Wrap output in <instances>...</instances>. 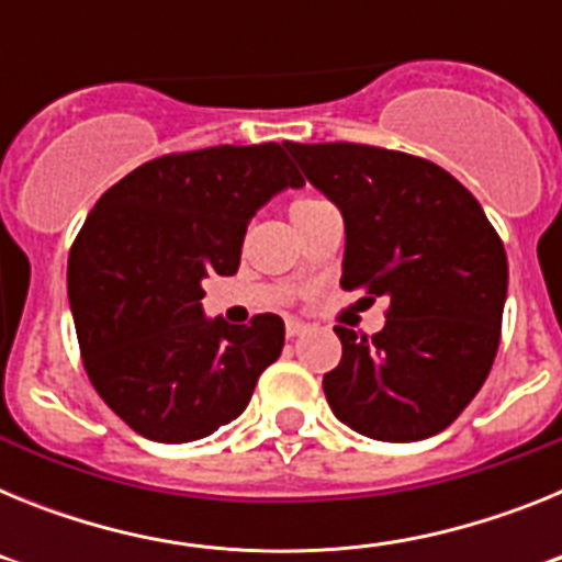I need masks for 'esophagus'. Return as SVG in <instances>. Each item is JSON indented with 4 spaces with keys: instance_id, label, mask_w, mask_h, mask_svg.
I'll use <instances>...</instances> for the list:
<instances>
[{
    "instance_id": "1",
    "label": "esophagus",
    "mask_w": 562,
    "mask_h": 562,
    "mask_svg": "<svg viewBox=\"0 0 562 562\" xmlns=\"http://www.w3.org/2000/svg\"><path fill=\"white\" fill-rule=\"evenodd\" d=\"M304 329H306V326L301 324V321H286V337H290V340H295V337L301 335Z\"/></svg>"
}]
</instances>
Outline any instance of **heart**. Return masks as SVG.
<instances>
[{
	"instance_id": "obj_1",
	"label": "heart",
	"mask_w": 562,
	"mask_h": 562,
	"mask_svg": "<svg viewBox=\"0 0 562 562\" xmlns=\"http://www.w3.org/2000/svg\"><path fill=\"white\" fill-rule=\"evenodd\" d=\"M312 202H321V200H315V196H301V200H295V202H292V205H290V216H292V213L301 211V207L312 205Z\"/></svg>"
}]
</instances>
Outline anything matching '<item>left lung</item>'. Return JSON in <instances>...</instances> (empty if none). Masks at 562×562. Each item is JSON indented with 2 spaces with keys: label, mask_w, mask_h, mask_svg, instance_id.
<instances>
[{
  "label": "left lung",
  "mask_w": 562,
  "mask_h": 562,
  "mask_svg": "<svg viewBox=\"0 0 562 562\" xmlns=\"http://www.w3.org/2000/svg\"><path fill=\"white\" fill-rule=\"evenodd\" d=\"M306 180L340 207V286L385 326L342 342L324 391L340 422L380 441L445 430L493 369L506 301L504 241L453 173L414 154L362 143H286Z\"/></svg>",
  "instance_id": "obj_1"
}]
</instances>
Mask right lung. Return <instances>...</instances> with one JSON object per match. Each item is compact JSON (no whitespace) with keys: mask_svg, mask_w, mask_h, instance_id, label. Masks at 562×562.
Masks as SVG:
<instances>
[{"mask_svg":"<svg viewBox=\"0 0 562 562\" xmlns=\"http://www.w3.org/2000/svg\"><path fill=\"white\" fill-rule=\"evenodd\" d=\"M301 182L278 143L211 146L143 162L89 211L69 250V306L92 389L134 434L182 445L247 408L284 321H207L202 281L233 276L252 213Z\"/></svg>","mask_w":562,"mask_h":562,"instance_id":"1","label":"right lung"}]
</instances>
